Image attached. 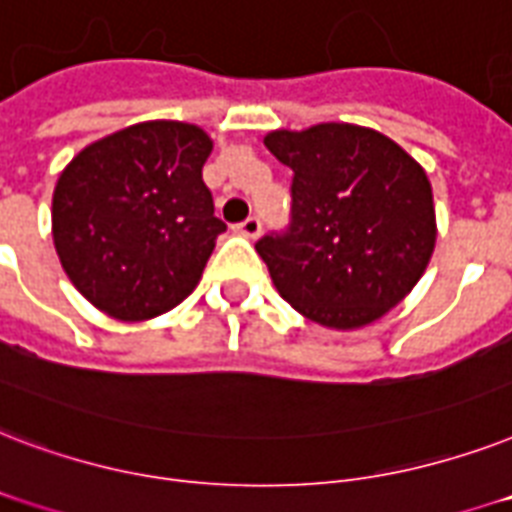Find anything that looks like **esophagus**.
<instances>
[{
    "mask_svg": "<svg viewBox=\"0 0 512 512\" xmlns=\"http://www.w3.org/2000/svg\"><path fill=\"white\" fill-rule=\"evenodd\" d=\"M235 229L243 237L253 240V237H259V232H261V219H259V216H248V219H245L243 224H237Z\"/></svg>",
    "mask_w": 512,
    "mask_h": 512,
    "instance_id": "34e87169",
    "label": "esophagus"
}]
</instances>
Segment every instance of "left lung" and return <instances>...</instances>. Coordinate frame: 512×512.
<instances>
[{
    "label": "left lung",
    "mask_w": 512,
    "mask_h": 512,
    "mask_svg": "<svg viewBox=\"0 0 512 512\" xmlns=\"http://www.w3.org/2000/svg\"><path fill=\"white\" fill-rule=\"evenodd\" d=\"M264 144L293 170L288 227L256 243L280 296L328 328L382 318L433 256L425 170L387 136L347 122L275 130Z\"/></svg>",
    "instance_id": "1"
}]
</instances>
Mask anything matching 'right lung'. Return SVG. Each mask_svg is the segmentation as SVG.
I'll return each mask as SVG.
<instances>
[{
	"mask_svg": "<svg viewBox=\"0 0 512 512\" xmlns=\"http://www.w3.org/2000/svg\"><path fill=\"white\" fill-rule=\"evenodd\" d=\"M213 144L186 122H141L69 162L53 194V240L77 291L117 320H149L194 291L216 237L202 165Z\"/></svg>",
	"mask_w": 512,
	"mask_h": 512,
	"instance_id": "right-lung-1",
	"label": "right lung"
}]
</instances>
